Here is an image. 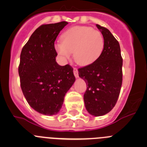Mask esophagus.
I'll return each mask as SVG.
<instances>
[{
  "label": "esophagus",
  "instance_id": "1",
  "mask_svg": "<svg viewBox=\"0 0 147 147\" xmlns=\"http://www.w3.org/2000/svg\"><path fill=\"white\" fill-rule=\"evenodd\" d=\"M73 72H74V75H75V78H78V77H79V75H78V69L77 68H74L73 69Z\"/></svg>",
  "mask_w": 147,
  "mask_h": 147
}]
</instances>
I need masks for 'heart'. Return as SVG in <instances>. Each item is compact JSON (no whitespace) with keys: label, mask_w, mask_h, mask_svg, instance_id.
Wrapping results in <instances>:
<instances>
[{"label":"heart","mask_w":147,"mask_h":147,"mask_svg":"<svg viewBox=\"0 0 147 147\" xmlns=\"http://www.w3.org/2000/svg\"><path fill=\"white\" fill-rule=\"evenodd\" d=\"M105 47V38L101 32L86 26H76L67 30L61 36V42L55 45L57 54L66 60L73 52L78 64L89 65L96 61Z\"/></svg>","instance_id":"1"}]
</instances>
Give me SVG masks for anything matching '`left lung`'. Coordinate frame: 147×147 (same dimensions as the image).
Instances as JSON below:
<instances>
[{
    "mask_svg": "<svg viewBox=\"0 0 147 147\" xmlns=\"http://www.w3.org/2000/svg\"><path fill=\"white\" fill-rule=\"evenodd\" d=\"M105 38L100 57L92 64L79 68V76L85 81V108L90 115L102 116L116 105L122 84V57L119 42L106 28L96 25Z\"/></svg>",
    "mask_w": 147,
    "mask_h": 147,
    "instance_id": "left-lung-1",
    "label": "left lung"
}]
</instances>
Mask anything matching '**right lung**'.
<instances>
[{
	"label": "right lung",
	"mask_w": 147,
	"mask_h": 147,
	"mask_svg": "<svg viewBox=\"0 0 147 147\" xmlns=\"http://www.w3.org/2000/svg\"><path fill=\"white\" fill-rule=\"evenodd\" d=\"M67 22L42 25L31 35L20 53V87L30 106L45 115L58 113L67 92L75 81L73 68L55 61V41Z\"/></svg>",
	"instance_id": "right-lung-1"
}]
</instances>
